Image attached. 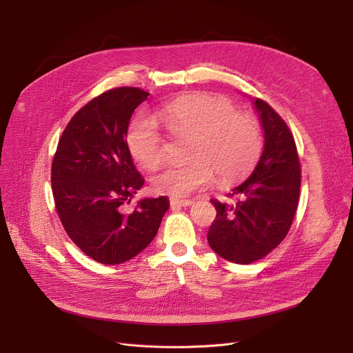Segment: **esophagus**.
Returning a JSON list of instances; mask_svg holds the SVG:
<instances>
[{"label": "esophagus", "instance_id": "esophagus-1", "mask_svg": "<svg viewBox=\"0 0 353 353\" xmlns=\"http://www.w3.org/2000/svg\"><path fill=\"white\" fill-rule=\"evenodd\" d=\"M193 203V200H189V199H186V200H180V199H170V206L172 208H186V206H190Z\"/></svg>", "mask_w": 353, "mask_h": 353}]
</instances>
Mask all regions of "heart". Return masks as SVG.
Segmentation results:
<instances>
[{
	"mask_svg": "<svg viewBox=\"0 0 353 353\" xmlns=\"http://www.w3.org/2000/svg\"><path fill=\"white\" fill-rule=\"evenodd\" d=\"M153 120L177 139H188L181 165H164L152 177L159 194L184 197L205 189L213 173L219 181L245 174L262 148L256 120L237 113L236 107L220 97L189 94L157 108ZM132 156L145 169H153L164 157V140L156 124L137 119L127 133Z\"/></svg>",
	"mask_w": 353,
	"mask_h": 353,
	"instance_id": "obj_1",
	"label": "heart"
}]
</instances>
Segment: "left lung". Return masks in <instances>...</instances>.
<instances>
[{
  "label": "left lung",
  "mask_w": 353,
  "mask_h": 353,
  "mask_svg": "<svg viewBox=\"0 0 353 353\" xmlns=\"http://www.w3.org/2000/svg\"><path fill=\"white\" fill-rule=\"evenodd\" d=\"M265 133L263 153L250 177L228 196L212 199L216 219L208 242L223 259L249 265L268 256L286 237L301 193V163L293 134L285 120L263 100L254 99Z\"/></svg>",
  "instance_id": "left-lung-1"
}]
</instances>
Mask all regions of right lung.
<instances>
[{"instance_id": "1", "label": "right lung", "mask_w": 353, "mask_h": 353, "mask_svg": "<svg viewBox=\"0 0 353 353\" xmlns=\"http://www.w3.org/2000/svg\"><path fill=\"white\" fill-rule=\"evenodd\" d=\"M148 92L137 87L108 90L72 116L51 165L55 209L68 237L92 261L119 265L156 237L169 199H143L124 212L144 179L127 145L134 110Z\"/></svg>"}]
</instances>
